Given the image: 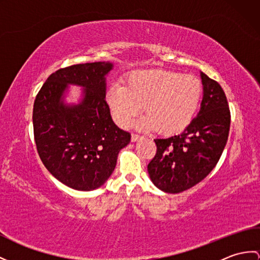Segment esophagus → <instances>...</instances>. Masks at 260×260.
<instances>
[{"label":"esophagus","instance_id":"obj_1","mask_svg":"<svg viewBox=\"0 0 260 260\" xmlns=\"http://www.w3.org/2000/svg\"><path fill=\"white\" fill-rule=\"evenodd\" d=\"M139 139H140V136L137 135V134H132V136H131V140H132V142H136V141H138Z\"/></svg>","mask_w":260,"mask_h":260}]
</instances>
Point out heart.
<instances>
[{"label": "heart", "mask_w": 260, "mask_h": 260, "mask_svg": "<svg viewBox=\"0 0 260 260\" xmlns=\"http://www.w3.org/2000/svg\"><path fill=\"white\" fill-rule=\"evenodd\" d=\"M203 88L199 78L178 72L148 69L131 73L124 87L111 86L106 101L116 122L128 125L142 110V128L164 135L184 130L198 111Z\"/></svg>", "instance_id": "1"}]
</instances>
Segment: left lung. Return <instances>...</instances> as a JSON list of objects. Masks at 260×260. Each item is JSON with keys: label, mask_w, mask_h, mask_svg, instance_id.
Wrapping results in <instances>:
<instances>
[{"label": "left lung", "mask_w": 260, "mask_h": 260, "mask_svg": "<svg viewBox=\"0 0 260 260\" xmlns=\"http://www.w3.org/2000/svg\"><path fill=\"white\" fill-rule=\"evenodd\" d=\"M203 99L191 123L178 136L154 139L156 153L148 164L153 184L166 193L196 185L216 166L229 139L231 111L223 88L201 73Z\"/></svg>", "instance_id": "obj_1"}]
</instances>
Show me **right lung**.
Listing matches in <instances>:
<instances>
[{"label": "right lung", "instance_id": "add662e5", "mask_svg": "<svg viewBox=\"0 0 260 260\" xmlns=\"http://www.w3.org/2000/svg\"><path fill=\"white\" fill-rule=\"evenodd\" d=\"M109 61L60 68L44 82L34 101L33 126L37 152L54 178L78 191L104 185L116 168L129 132L112 121L106 101ZM68 84L84 86L78 105H66Z\"/></svg>", "mask_w": 260, "mask_h": 260}]
</instances>
